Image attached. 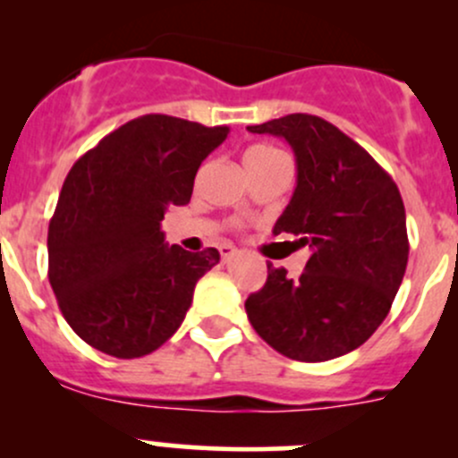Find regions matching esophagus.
Instances as JSON below:
<instances>
[{
  "mask_svg": "<svg viewBox=\"0 0 458 458\" xmlns=\"http://www.w3.org/2000/svg\"><path fill=\"white\" fill-rule=\"evenodd\" d=\"M219 252H221V259H224V261H228V259H233L234 255H237V248L230 246V243H224V246H219Z\"/></svg>",
  "mask_w": 458,
  "mask_h": 458,
  "instance_id": "34e87169",
  "label": "esophagus"
}]
</instances>
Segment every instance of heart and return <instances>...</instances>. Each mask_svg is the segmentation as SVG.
<instances>
[{
	"mask_svg": "<svg viewBox=\"0 0 458 458\" xmlns=\"http://www.w3.org/2000/svg\"><path fill=\"white\" fill-rule=\"evenodd\" d=\"M275 155H281L276 148L261 146V143H259V146L248 148L246 155H243V164H246V168H252V165H259V164H263V161L272 159Z\"/></svg>",
	"mask_w": 458,
	"mask_h": 458,
	"instance_id": "obj_1",
	"label": "heart"
}]
</instances>
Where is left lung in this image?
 Listing matches in <instances>:
<instances>
[{
  "mask_svg": "<svg viewBox=\"0 0 458 458\" xmlns=\"http://www.w3.org/2000/svg\"><path fill=\"white\" fill-rule=\"evenodd\" d=\"M248 131L293 146L297 188L272 233L294 234L312 250L299 279L267 266L263 288L246 299L248 318L294 361L352 352L387 317L408 266L399 188L357 141L317 114H285Z\"/></svg>",
  "mask_w": 458,
  "mask_h": 458,
  "instance_id": "1",
  "label": "left lung"
}]
</instances>
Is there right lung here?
Here are the masks:
<instances>
[{"label":"right lung","instance_id":"right-lung-1","mask_svg":"<svg viewBox=\"0 0 458 458\" xmlns=\"http://www.w3.org/2000/svg\"><path fill=\"white\" fill-rule=\"evenodd\" d=\"M228 132L143 114L75 161L48 225V279L88 345L137 359L182 326L219 252L168 246L159 224L170 206L191 201L201 161Z\"/></svg>","mask_w":458,"mask_h":458}]
</instances>
